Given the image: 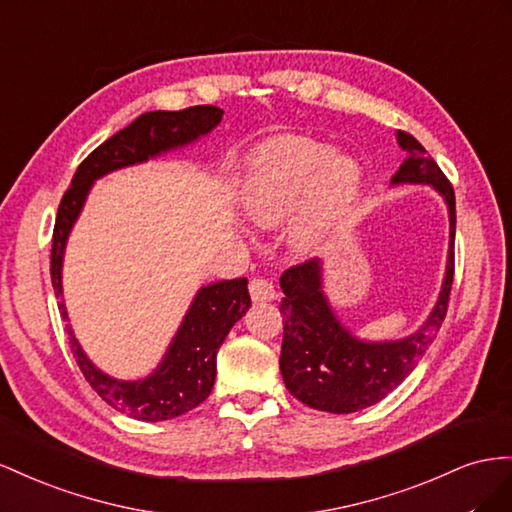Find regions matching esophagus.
<instances>
[{"label":"esophagus","mask_w":512,"mask_h":512,"mask_svg":"<svg viewBox=\"0 0 512 512\" xmlns=\"http://www.w3.org/2000/svg\"><path fill=\"white\" fill-rule=\"evenodd\" d=\"M248 291H251V298L255 302H270L276 298V289L272 281L264 279V276H255V279H251V283H248Z\"/></svg>","instance_id":"34e87169"}]
</instances>
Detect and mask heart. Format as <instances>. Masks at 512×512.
I'll use <instances>...</instances> for the list:
<instances>
[{
    "label": "heart",
    "mask_w": 512,
    "mask_h": 512,
    "mask_svg": "<svg viewBox=\"0 0 512 512\" xmlns=\"http://www.w3.org/2000/svg\"><path fill=\"white\" fill-rule=\"evenodd\" d=\"M330 155L328 145L298 137L259 148L244 182L246 216L259 227H276L306 196L291 242L298 251H313L354 208L362 186L356 160Z\"/></svg>",
    "instance_id": "1"
}]
</instances>
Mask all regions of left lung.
I'll use <instances>...</instances> for the list:
<instances>
[{"label": "left lung", "instance_id": "8db88e82", "mask_svg": "<svg viewBox=\"0 0 512 512\" xmlns=\"http://www.w3.org/2000/svg\"><path fill=\"white\" fill-rule=\"evenodd\" d=\"M397 141L405 160L392 175V184H429L448 206L450 242L446 276L427 321L414 334L399 341H362L334 315L324 294L321 261L309 259L291 266L281 276L283 347L281 375L298 401L319 412L352 414L382 401L410 375L427 354L448 311L455 276V191L427 150L399 130Z\"/></svg>", "mask_w": 512, "mask_h": 512}]
</instances>
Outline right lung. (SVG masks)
<instances>
[{"label": "right lung", "mask_w": 512, "mask_h": 512, "mask_svg": "<svg viewBox=\"0 0 512 512\" xmlns=\"http://www.w3.org/2000/svg\"><path fill=\"white\" fill-rule=\"evenodd\" d=\"M221 120L223 109L212 105L143 113L83 160L62 197L55 218L51 283L57 298H62L64 248L92 184L115 169L139 165L169 150L184 148L208 135ZM248 306H251V296H248L246 279L218 281L201 287L169 343L165 358L148 377L137 382H122L102 373L85 356L70 326H66V334L83 377L102 401L135 420L158 422L191 412L210 397L216 377L218 347L223 345L233 324L248 311ZM60 311L68 321L64 302L60 304Z\"/></svg>", "instance_id": "obj_1"}]
</instances>
